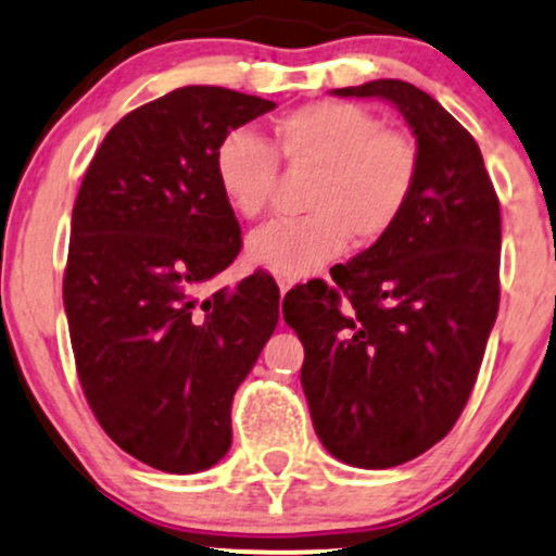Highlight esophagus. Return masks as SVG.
Segmentation results:
<instances>
[{
    "label": "esophagus",
    "mask_w": 556,
    "mask_h": 556,
    "mask_svg": "<svg viewBox=\"0 0 556 556\" xmlns=\"http://www.w3.org/2000/svg\"><path fill=\"white\" fill-rule=\"evenodd\" d=\"M292 282H295V279L282 277V274H277V285H279V292H282V295H287V290H290Z\"/></svg>",
    "instance_id": "34e87169"
}]
</instances>
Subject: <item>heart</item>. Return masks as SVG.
Here are the masks:
<instances>
[{
  "label": "heart",
  "instance_id": "heart-1",
  "mask_svg": "<svg viewBox=\"0 0 556 556\" xmlns=\"http://www.w3.org/2000/svg\"><path fill=\"white\" fill-rule=\"evenodd\" d=\"M274 146L292 169L311 172L303 219L277 222L248 240V261L282 277L321 269L353 242L371 248L397 227L418 182V146L366 106L318 101L274 123ZM277 154L245 130L222 140L214 175L242 219H258L277 182Z\"/></svg>",
  "mask_w": 556,
  "mask_h": 556
}]
</instances>
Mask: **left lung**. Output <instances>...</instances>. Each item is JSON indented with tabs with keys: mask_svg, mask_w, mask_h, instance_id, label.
Here are the masks:
<instances>
[{
	"mask_svg": "<svg viewBox=\"0 0 556 556\" xmlns=\"http://www.w3.org/2000/svg\"><path fill=\"white\" fill-rule=\"evenodd\" d=\"M334 96L384 99L416 136L410 203L384 240L285 295L305 350L300 384L337 460L394 468L450 433L473 392L500 311V198L478 143L405 80Z\"/></svg>",
	"mask_w": 556,
	"mask_h": 556,
	"instance_id": "obj_1",
	"label": "left lung"
}]
</instances>
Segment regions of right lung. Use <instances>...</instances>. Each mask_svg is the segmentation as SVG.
<instances>
[{
	"label": "right lung",
	"instance_id": "obj_1",
	"mask_svg": "<svg viewBox=\"0 0 556 556\" xmlns=\"http://www.w3.org/2000/svg\"><path fill=\"white\" fill-rule=\"evenodd\" d=\"M274 106L219 86L149 101L106 132L75 201L62 298L83 394L119 450L164 473L227 455L232 397L279 321L266 271L203 298L242 245L214 154Z\"/></svg>",
	"mask_w": 556,
	"mask_h": 556
}]
</instances>
